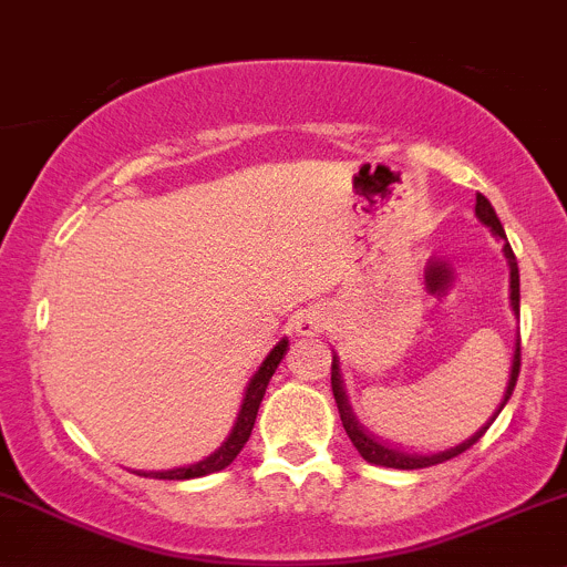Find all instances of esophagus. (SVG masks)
I'll use <instances>...</instances> for the list:
<instances>
[{
    "label": "esophagus",
    "mask_w": 567,
    "mask_h": 567,
    "mask_svg": "<svg viewBox=\"0 0 567 567\" xmlns=\"http://www.w3.org/2000/svg\"><path fill=\"white\" fill-rule=\"evenodd\" d=\"M329 320H331L329 310H326L323 305H316L310 307V310L299 312V318H296V331L305 337H316L326 329V326H329Z\"/></svg>",
    "instance_id": "1"
}]
</instances>
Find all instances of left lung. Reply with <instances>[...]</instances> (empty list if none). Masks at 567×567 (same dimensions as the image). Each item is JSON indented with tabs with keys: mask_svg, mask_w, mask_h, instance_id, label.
Wrapping results in <instances>:
<instances>
[{
	"mask_svg": "<svg viewBox=\"0 0 567 567\" xmlns=\"http://www.w3.org/2000/svg\"><path fill=\"white\" fill-rule=\"evenodd\" d=\"M474 210H477L480 221H485V225L491 227V230L496 233V236L505 241V255H507V262H511V305H513V312L518 316V299H522V293H518V262H516V255H513L511 244H507L505 238V230H502V221L496 219L494 208H491L488 199L483 197V194H477V205H474ZM518 370H522V340H516V353H513V370H511V381H507V392H505V400H502L499 411L505 409V403L511 400L513 390H516V381H518ZM331 392H334V400H337V409H340V420H342V427H346L348 439L353 442V447L359 450V455H362L368 463H375V466H390V468H425V466H436V463H444L450 458H455V455L466 453L472 444H477L480 439H483V433L488 431L491 422L496 420V411L494 416H491L488 422H485L483 427H480L477 433H474L472 439H466V442L458 444V447L453 450H444V453H436V455H409V453H400V450H390L384 447L381 442H375V439H370L368 433L359 427V422L353 420V411L351 405H348V394L342 390V381H340V364H337V357L331 359Z\"/></svg>",
	"mask_w": 567,
	"mask_h": 567,
	"instance_id": "1",
	"label": "left lung"
}]
</instances>
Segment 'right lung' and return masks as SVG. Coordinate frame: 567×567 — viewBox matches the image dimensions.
I'll list each match as a JSON object with an SVG mask.
<instances>
[{"mask_svg": "<svg viewBox=\"0 0 567 567\" xmlns=\"http://www.w3.org/2000/svg\"><path fill=\"white\" fill-rule=\"evenodd\" d=\"M285 353H288V340H279L277 346H274V351L266 357V362L260 364V370H257V373L251 375V381H249V386H247V394H244L241 411H238V420H236V425H233V433H230V436H227V442L221 444V447L216 450L214 455H208V458L199 461V463H192V466L169 468V472H142V477L192 480V477H205V474L221 472V468H225V466H230V463L236 461V455L244 450V444L249 442L251 427H255L257 409H260V400H262V394H266L268 381H271L274 370L279 368V362H282Z\"/></svg>", "mask_w": 567, "mask_h": 567, "instance_id": "1", "label": "right lung"}]
</instances>
